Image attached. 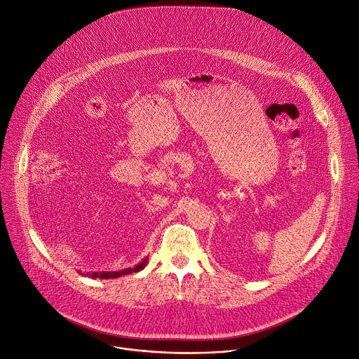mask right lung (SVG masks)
<instances>
[{"label":"right lung","instance_id":"right-lung-1","mask_svg":"<svg viewBox=\"0 0 359 359\" xmlns=\"http://www.w3.org/2000/svg\"><path fill=\"white\" fill-rule=\"evenodd\" d=\"M148 264V258H145L142 262H140L137 266L134 268H128V269H123V271H118V272H93V273H88L90 278L93 279H114V278H119V276H124V275H128V273H133V272H140L142 271Z\"/></svg>","mask_w":359,"mask_h":359}]
</instances>
